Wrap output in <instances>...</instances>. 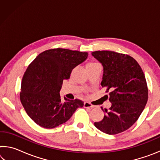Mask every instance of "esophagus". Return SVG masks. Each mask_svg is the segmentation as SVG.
I'll return each instance as SVG.
<instances>
[{
  "mask_svg": "<svg viewBox=\"0 0 160 160\" xmlns=\"http://www.w3.org/2000/svg\"><path fill=\"white\" fill-rule=\"evenodd\" d=\"M84 107H85V108H94V105H92V104H90V102H88L84 103Z\"/></svg>",
  "mask_w": 160,
  "mask_h": 160,
  "instance_id": "obj_1",
  "label": "esophagus"
}]
</instances>
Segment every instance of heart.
Masks as SVG:
<instances>
[{
	"instance_id": "heart-1",
	"label": "heart",
	"mask_w": 160,
	"mask_h": 160,
	"mask_svg": "<svg viewBox=\"0 0 160 160\" xmlns=\"http://www.w3.org/2000/svg\"><path fill=\"white\" fill-rule=\"evenodd\" d=\"M95 65H99V64L98 63H97V62H90V63L87 65V67L91 66H95Z\"/></svg>"
}]
</instances>
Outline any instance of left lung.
Listing matches in <instances>:
<instances>
[{"instance_id": "8db88e82", "label": "left lung", "mask_w": 160, "mask_h": 160, "mask_svg": "<svg viewBox=\"0 0 160 160\" xmlns=\"http://www.w3.org/2000/svg\"><path fill=\"white\" fill-rule=\"evenodd\" d=\"M104 70L101 85L110 90L112 107L103 109L101 121L94 123L99 131L109 135L120 133L136 122L147 104L148 89L141 67L126 54L111 51L92 53Z\"/></svg>"}]
</instances>
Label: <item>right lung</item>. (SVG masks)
<instances>
[{"label": "right lung", "mask_w": 160, "mask_h": 160, "mask_svg": "<svg viewBox=\"0 0 160 160\" xmlns=\"http://www.w3.org/2000/svg\"><path fill=\"white\" fill-rule=\"evenodd\" d=\"M88 52L53 48L39 53L29 65L21 83L20 98L26 113L37 125L53 128L69 120L80 99H61L63 80L70 78L72 69L88 58Z\"/></svg>", "instance_id": "right-lung-1"}]
</instances>
